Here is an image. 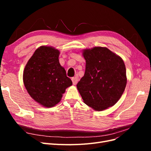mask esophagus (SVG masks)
<instances>
[{
	"label": "esophagus",
	"mask_w": 151,
	"mask_h": 151,
	"mask_svg": "<svg viewBox=\"0 0 151 151\" xmlns=\"http://www.w3.org/2000/svg\"><path fill=\"white\" fill-rule=\"evenodd\" d=\"M72 83L74 85H76L77 82H78V77H72Z\"/></svg>",
	"instance_id": "obj_1"
}]
</instances>
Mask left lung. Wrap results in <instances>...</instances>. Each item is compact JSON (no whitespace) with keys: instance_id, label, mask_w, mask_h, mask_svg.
I'll use <instances>...</instances> for the list:
<instances>
[{"instance_id":"left-lung-1","label":"left lung","mask_w":151,"mask_h":151,"mask_svg":"<svg viewBox=\"0 0 151 151\" xmlns=\"http://www.w3.org/2000/svg\"><path fill=\"white\" fill-rule=\"evenodd\" d=\"M86 70L77 84L84 102L96 111L113 106L127 84L126 68L121 57L107 48L84 50Z\"/></svg>"}]
</instances>
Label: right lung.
<instances>
[{
  "label": "right lung",
  "mask_w": 151,
  "mask_h": 151,
  "mask_svg": "<svg viewBox=\"0 0 151 151\" xmlns=\"http://www.w3.org/2000/svg\"><path fill=\"white\" fill-rule=\"evenodd\" d=\"M60 52L51 47L36 50L24 68L23 82L31 97L42 106H54L60 102L72 82L58 61Z\"/></svg>",
  "instance_id": "add662e5"
}]
</instances>
